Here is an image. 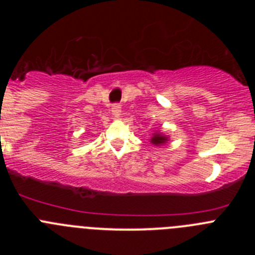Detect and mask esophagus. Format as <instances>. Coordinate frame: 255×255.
<instances>
[{
    "instance_id": "1",
    "label": "esophagus",
    "mask_w": 255,
    "mask_h": 255,
    "mask_svg": "<svg viewBox=\"0 0 255 255\" xmlns=\"http://www.w3.org/2000/svg\"><path fill=\"white\" fill-rule=\"evenodd\" d=\"M111 112H112V115H114V117H116V119H119V117L121 116V107L119 105H114L112 106V108H111Z\"/></svg>"
}]
</instances>
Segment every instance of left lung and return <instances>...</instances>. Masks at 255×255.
Returning <instances> with one entry per match:
<instances>
[{
  "label": "left lung",
  "instance_id": "left-lung-1",
  "mask_svg": "<svg viewBox=\"0 0 255 255\" xmlns=\"http://www.w3.org/2000/svg\"><path fill=\"white\" fill-rule=\"evenodd\" d=\"M168 140H170V138H168V135L163 134V132H162L161 130H157V131L153 132L152 138L149 139L150 143H152L153 145H155V147L163 145V144L167 143Z\"/></svg>",
  "mask_w": 255,
  "mask_h": 255
}]
</instances>
